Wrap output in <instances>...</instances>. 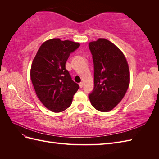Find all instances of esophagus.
<instances>
[{"label":"esophagus","instance_id":"obj_1","mask_svg":"<svg viewBox=\"0 0 159 159\" xmlns=\"http://www.w3.org/2000/svg\"><path fill=\"white\" fill-rule=\"evenodd\" d=\"M79 85H80V87L81 88H83V86H84V83L83 82H80V84H79Z\"/></svg>","mask_w":159,"mask_h":159}]
</instances>
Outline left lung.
<instances>
[{
	"label": "left lung",
	"instance_id": "obj_1",
	"mask_svg": "<svg viewBox=\"0 0 159 159\" xmlns=\"http://www.w3.org/2000/svg\"><path fill=\"white\" fill-rule=\"evenodd\" d=\"M94 65V88L89 98L99 111L108 112L123 99L130 83L126 57L118 47L105 38L90 42Z\"/></svg>",
	"mask_w": 159,
	"mask_h": 159
}]
</instances>
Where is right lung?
Segmentation results:
<instances>
[{
    "instance_id": "add662e5",
    "label": "right lung",
    "mask_w": 159,
    "mask_h": 159,
    "mask_svg": "<svg viewBox=\"0 0 159 159\" xmlns=\"http://www.w3.org/2000/svg\"><path fill=\"white\" fill-rule=\"evenodd\" d=\"M80 46L78 42L52 38L43 43L33 60L32 83L38 99L52 112L68 109L79 89L66 69V63L71 53Z\"/></svg>"
}]
</instances>
